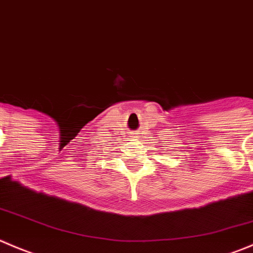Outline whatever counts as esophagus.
Here are the masks:
<instances>
[{
  "label": "esophagus",
  "mask_w": 253,
  "mask_h": 253,
  "mask_svg": "<svg viewBox=\"0 0 253 253\" xmlns=\"http://www.w3.org/2000/svg\"><path fill=\"white\" fill-rule=\"evenodd\" d=\"M132 134H133V137H134V136H137V134H136V133H132Z\"/></svg>",
  "instance_id": "esophagus-1"
}]
</instances>
